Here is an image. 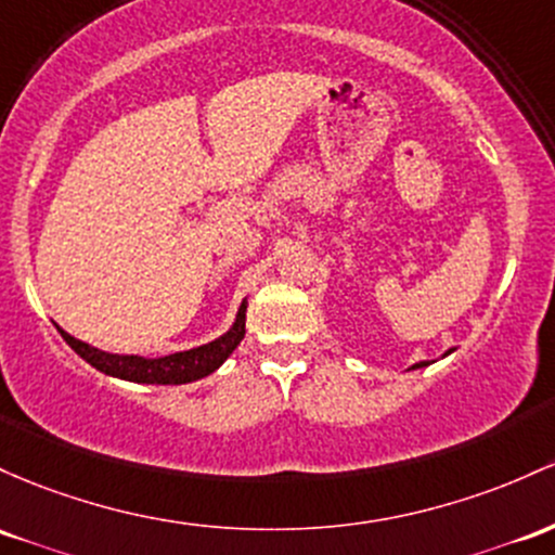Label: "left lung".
<instances>
[{"instance_id":"left-lung-1","label":"left lung","mask_w":555,"mask_h":555,"mask_svg":"<svg viewBox=\"0 0 555 555\" xmlns=\"http://www.w3.org/2000/svg\"><path fill=\"white\" fill-rule=\"evenodd\" d=\"M446 356H450V350L446 352ZM424 366H429V361H422V363H413L411 369H424Z\"/></svg>"}]
</instances>
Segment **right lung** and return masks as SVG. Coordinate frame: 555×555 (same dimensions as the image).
<instances>
[{"label": "right lung", "mask_w": 555, "mask_h": 555, "mask_svg": "<svg viewBox=\"0 0 555 555\" xmlns=\"http://www.w3.org/2000/svg\"><path fill=\"white\" fill-rule=\"evenodd\" d=\"M245 313L247 300H242L240 310H236L234 324L221 337L205 343L192 350L170 352V356L160 358H144V356H124V352H107L100 347L81 343V339L70 337L68 332L60 328L63 339L68 343L89 366H94L102 374L115 376L124 382H137V385H186V382H197L208 376L221 366L223 361L236 350V345L245 337Z\"/></svg>", "instance_id": "add662e5"}]
</instances>
